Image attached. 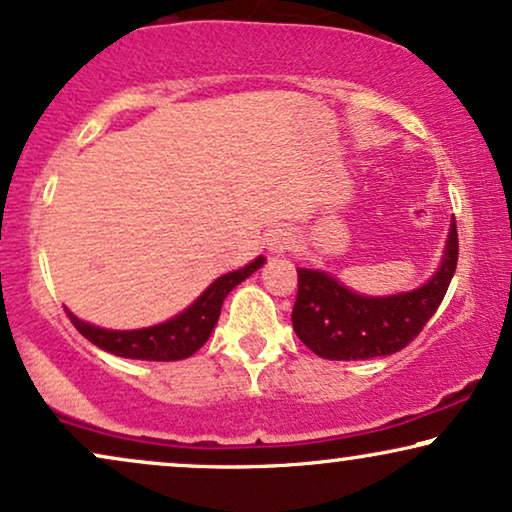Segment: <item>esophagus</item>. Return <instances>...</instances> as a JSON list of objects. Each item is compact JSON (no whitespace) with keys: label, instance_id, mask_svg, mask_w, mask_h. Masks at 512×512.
Returning a JSON list of instances; mask_svg holds the SVG:
<instances>
[{"label":"esophagus","instance_id":"34e87169","mask_svg":"<svg viewBox=\"0 0 512 512\" xmlns=\"http://www.w3.org/2000/svg\"><path fill=\"white\" fill-rule=\"evenodd\" d=\"M291 242H294V237H291V232L284 228H272L265 232V247H268L270 254L275 256H282L284 251L291 247Z\"/></svg>","mask_w":512,"mask_h":512}]
</instances>
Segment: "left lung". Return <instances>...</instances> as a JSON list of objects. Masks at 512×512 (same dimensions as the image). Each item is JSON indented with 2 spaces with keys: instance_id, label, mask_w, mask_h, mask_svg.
<instances>
[{
  "instance_id": "1",
  "label": "left lung",
  "mask_w": 512,
  "mask_h": 512,
  "mask_svg": "<svg viewBox=\"0 0 512 512\" xmlns=\"http://www.w3.org/2000/svg\"><path fill=\"white\" fill-rule=\"evenodd\" d=\"M459 261L456 221L449 225L440 268L414 291L390 296H362L324 270L296 268L298 294L294 331L324 360H371L393 355L421 334L440 308Z\"/></svg>"
}]
</instances>
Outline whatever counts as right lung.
I'll list each match as a JSON object with an SVG mask.
<instances>
[{
    "instance_id": "obj_1",
    "label": "right lung",
    "mask_w": 512,
    "mask_h": 512,
    "mask_svg": "<svg viewBox=\"0 0 512 512\" xmlns=\"http://www.w3.org/2000/svg\"><path fill=\"white\" fill-rule=\"evenodd\" d=\"M265 263L263 256L244 265L240 270H232L228 275H221L218 280L209 284L202 291V296L195 303L188 305L183 313H178L171 320L155 324V327L117 331L103 329L96 324L79 320L75 313H70V322L84 338L91 343L126 360H148V362H176L185 357L195 355L204 343L209 341L211 331H214L218 315H221V305L225 296L230 294L237 284L247 280L251 272H256Z\"/></svg>"
}]
</instances>
